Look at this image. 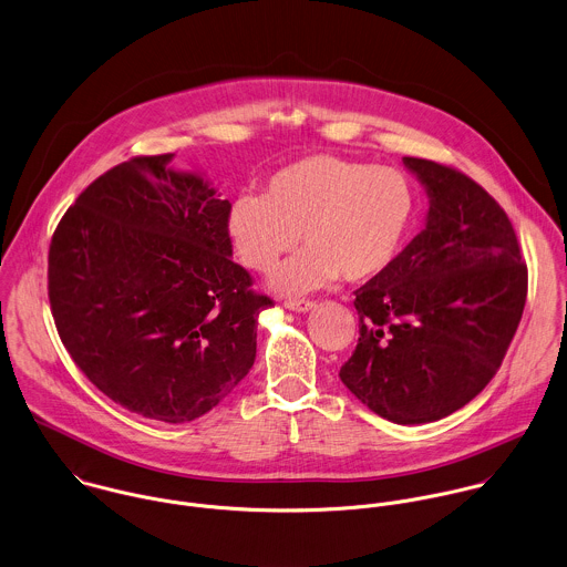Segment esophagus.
I'll use <instances>...</instances> for the list:
<instances>
[{
  "mask_svg": "<svg viewBox=\"0 0 567 567\" xmlns=\"http://www.w3.org/2000/svg\"><path fill=\"white\" fill-rule=\"evenodd\" d=\"M285 307L289 311H298V313H307L311 309H316V302L313 300H285Z\"/></svg>",
  "mask_w": 567,
  "mask_h": 567,
  "instance_id": "1",
  "label": "esophagus"
}]
</instances>
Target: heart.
I'll use <instances>...</instances> for the list:
<instances>
[{
  "label": "heart",
  "mask_w": 567,
  "mask_h": 567,
  "mask_svg": "<svg viewBox=\"0 0 567 567\" xmlns=\"http://www.w3.org/2000/svg\"><path fill=\"white\" fill-rule=\"evenodd\" d=\"M416 215L410 177L338 155H309L276 171L265 195H240L227 213L231 245L254 271L269 274L298 238L307 245L271 280L302 293L340 276L361 282L385 271Z\"/></svg>",
  "instance_id": "b5f03b06"
}]
</instances>
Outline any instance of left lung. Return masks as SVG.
<instances>
[{"label": "left lung", "instance_id": "left-lung-1", "mask_svg": "<svg viewBox=\"0 0 567 567\" xmlns=\"http://www.w3.org/2000/svg\"><path fill=\"white\" fill-rule=\"evenodd\" d=\"M425 186V227L354 291L359 341L343 385L399 425L445 419L495 377L519 327L528 269L502 206L452 166L403 157Z\"/></svg>", "mask_w": 567, "mask_h": 567}]
</instances>
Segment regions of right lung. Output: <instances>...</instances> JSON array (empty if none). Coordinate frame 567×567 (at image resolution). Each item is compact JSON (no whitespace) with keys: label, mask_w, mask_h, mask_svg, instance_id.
Wrapping results in <instances>:
<instances>
[{"label":"right lung","mask_w":567,"mask_h":567,"mask_svg":"<svg viewBox=\"0 0 567 567\" xmlns=\"http://www.w3.org/2000/svg\"><path fill=\"white\" fill-rule=\"evenodd\" d=\"M171 159L133 157L79 195L50 243L48 296L63 346L103 394L188 423L249 372L258 313L274 302L231 260V204Z\"/></svg>","instance_id":"add662e5"}]
</instances>
